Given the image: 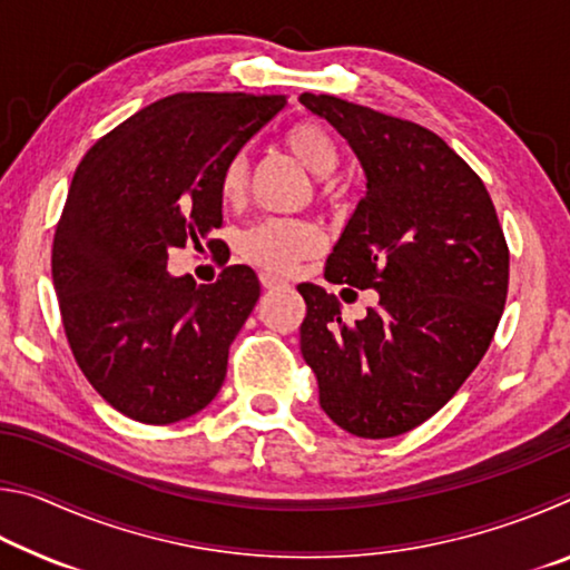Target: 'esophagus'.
I'll use <instances>...</instances> for the list:
<instances>
[{
    "instance_id": "esophagus-1",
    "label": "esophagus",
    "mask_w": 570,
    "mask_h": 570,
    "mask_svg": "<svg viewBox=\"0 0 570 570\" xmlns=\"http://www.w3.org/2000/svg\"><path fill=\"white\" fill-rule=\"evenodd\" d=\"M262 284H264V288H282V286H286L284 278H278L274 274H262Z\"/></svg>"
}]
</instances>
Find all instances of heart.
I'll return each mask as SVG.
<instances>
[{
    "label": "heart",
    "instance_id": "1",
    "mask_svg": "<svg viewBox=\"0 0 570 570\" xmlns=\"http://www.w3.org/2000/svg\"><path fill=\"white\" fill-rule=\"evenodd\" d=\"M286 148L294 153V158L316 178H330L340 166V153L322 125L312 120L296 122L286 132ZM248 166L244 156H234L224 173H220L218 190L224 200H238L246 190ZM322 248V230L308 220L296 218H266L250 226L240 236V254L250 264L266 268L274 274H286L302 262V258L316 254Z\"/></svg>",
    "mask_w": 570,
    "mask_h": 570
}]
</instances>
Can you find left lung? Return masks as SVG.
<instances>
[{
	"label": "left lung",
	"mask_w": 570,
	"mask_h": 570,
	"mask_svg": "<svg viewBox=\"0 0 570 570\" xmlns=\"http://www.w3.org/2000/svg\"><path fill=\"white\" fill-rule=\"evenodd\" d=\"M298 100L334 125L366 176L326 282L380 294L346 322L334 294L298 284L302 354L342 430L402 435L448 404L493 342L508 296L503 228L485 183L440 135L334 95Z\"/></svg>",
	"instance_id": "8db88e82"
}]
</instances>
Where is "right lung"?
I'll list each match as a JSON object with an SVG mask.
<instances>
[{
	"label": "right lung",
	"instance_id": "1",
	"mask_svg": "<svg viewBox=\"0 0 570 570\" xmlns=\"http://www.w3.org/2000/svg\"><path fill=\"white\" fill-rule=\"evenodd\" d=\"M284 108V95H168L102 135L77 166L52 282L77 366L125 417L186 420L224 384L228 346L262 284L236 264L196 286L168 274V250L220 228V173Z\"/></svg>",
	"mask_w": 570,
	"mask_h": 570
}]
</instances>
